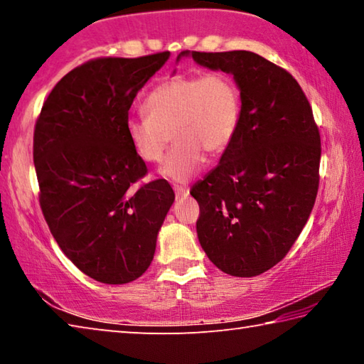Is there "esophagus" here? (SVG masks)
<instances>
[{
    "label": "esophagus",
    "mask_w": 364,
    "mask_h": 364,
    "mask_svg": "<svg viewBox=\"0 0 364 364\" xmlns=\"http://www.w3.org/2000/svg\"><path fill=\"white\" fill-rule=\"evenodd\" d=\"M173 191H175V194H176L178 199H183V197H188V194H189V189L184 188V186H175Z\"/></svg>",
    "instance_id": "1"
}]
</instances>
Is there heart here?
Returning <instances> with one entry per match:
<instances>
[{"label": "heart", "instance_id": "b5f03b06", "mask_svg": "<svg viewBox=\"0 0 364 364\" xmlns=\"http://www.w3.org/2000/svg\"><path fill=\"white\" fill-rule=\"evenodd\" d=\"M241 90L230 73L176 75L159 83L146 97L147 115L128 119L125 130L134 152L147 164H159L171 136L175 146L162 173L186 183L199 173L208 154L223 152L241 122Z\"/></svg>", "mask_w": 364, "mask_h": 364}]
</instances>
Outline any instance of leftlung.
<instances>
[{
    "mask_svg": "<svg viewBox=\"0 0 364 364\" xmlns=\"http://www.w3.org/2000/svg\"><path fill=\"white\" fill-rule=\"evenodd\" d=\"M191 54L197 64L231 73L242 102L236 136L191 189L200 208L197 237L223 273L252 278L287 255L310 217L319 130L304 90L282 67L250 51Z\"/></svg>",
    "mask_w": 364,
    "mask_h": 364,
    "instance_id": "8db88e82",
    "label": "left lung"
}]
</instances>
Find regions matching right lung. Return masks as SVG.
<instances>
[{
	"instance_id": "add662e5",
	"label": "right lung",
	"mask_w": 364,
	"mask_h": 364,
	"mask_svg": "<svg viewBox=\"0 0 364 364\" xmlns=\"http://www.w3.org/2000/svg\"><path fill=\"white\" fill-rule=\"evenodd\" d=\"M168 51L97 58L54 86L35 123L40 207L60 250L104 284L138 279L175 200L165 180L139 183L144 160L127 136L128 110Z\"/></svg>"
}]
</instances>
